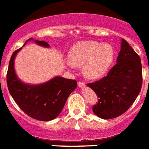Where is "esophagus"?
<instances>
[{
  "instance_id": "obj_1",
  "label": "esophagus",
  "mask_w": 149,
  "mask_h": 149,
  "mask_svg": "<svg viewBox=\"0 0 149 149\" xmlns=\"http://www.w3.org/2000/svg\"><path fill=\"white\" fill-rule=\"evenodd\" d=\"M86 86V83L84 82H81V81H79L78 82V86L80 87V88H83Z\"/></svg>"
}]
</instances>
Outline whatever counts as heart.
<instances>
[{
    "label": "heart",
    "mask_w": 149,
    "mask_h": 149,
    "mask_svg": "<svg viewBox=\"0 0 149 149\" xmlns=\"http://www.w3.org/2000/svg\"><path fill=\"white\" fill-rule=\"evenodd\" d=\"M70 59L66 65L74 70L77 66L83 65V71L87 77L96 79L107 72L113 63L115 49L111 44L95 41H81L72 47Z\"/></svg>",
    "instance_id": "obj_1"
}]
</instances>
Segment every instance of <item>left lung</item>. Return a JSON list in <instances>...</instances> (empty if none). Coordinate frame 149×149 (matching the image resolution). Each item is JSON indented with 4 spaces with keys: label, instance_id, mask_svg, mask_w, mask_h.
<instances>
[{
    "label": "left lung",
    "instance_id": "8db88e82",
    "mask_svg": "<svg viewBox=\"0 0 149 149\" xmlns=\"http://www.w3.org/2000/svg\"><path fill=\"white\" fill-rule=\"evenodd\" d=\"M116 64L100 80L87 84L98 96L93 111L103 119L116 118L129 109L141 91V59L131 46L122 39Z\"/></svg>",
    "mask_w": 149,
    "mask_h": 149
}]
</instances>
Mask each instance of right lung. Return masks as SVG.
<instances>
[{
    "instance_id": "obj_1",
    "label": "right lung",
    "mask_w": 149,
    "mask_h": 149,
    "mask_svg": "<svg viewBox=\"0 0 149 149\" xmlns=\"http://www.w3.org/2000/svg\"><path fill=\"white\" fill-rule=\"evenodd\" d=\"M29 40H33L42 47H49L46 41L30 38L26 43ZM21 49L22 47L14 51L10 60L7 73L10 94L20 109L31 118L40 121L53 120L60 115L69 95L77 88V82L57 76L37 85L24 83L18 78L14 69L15 56Z\"/></svg>"
}]
</instances>
